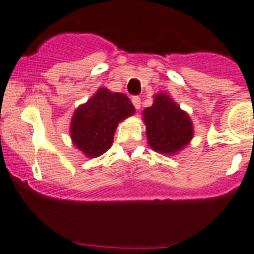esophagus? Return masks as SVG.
Wrapping results in <instances>:
<instances>
[{"mask_svg":"<svg viewBox=\"0 0 254 254\" xmlns=\"http://www.w3.org/2000/svg\"><path fill=\"white\" fill-rule=\"evenodd\" d=\"M131 102H132V105H134V107H135L136 110H139V109H140V99H139L138 96H134V97H132L131 99Z\"/></svg>","mask_w":254,"mask_h":254,"instance_id":"esophagus-1","label":"esophagus"}]
</instances>
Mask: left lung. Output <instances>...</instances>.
<instances>
[{"instance_id": "1", "label": "left lung", "mask_w": 254, "mask_h": 254, "mask_svg": "<svg viewBox=\"0 0 254 254\" xmlns=\"http://www.w3.org/2000/svg\"><path fill=\"white\" fill-rule=\"evenodd\" d=\"M143 122L149 147L161 154H177L193 138L189 114L166 92L154 95L152 106L143 110Z\"/></svg>"}]
</instances>
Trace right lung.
Here are the masks:
<instances>
[{"label": "right lung", "instance_id": "add662e5", "mask_svg": "<svg viewBox=\"0 0 254 254\" xmlns=\"http://www.w3.org/2000/svg\"><path fill=\"white\" fill-rule=\"evenodd\" d=\"M134 113L135 109L127 95L99 88L73 114L69 127L73 145L87 158L100 157L113 145L119 123Z\"/></svg>", "mask_w": 254, "mask_h": 254}]
</instances>
